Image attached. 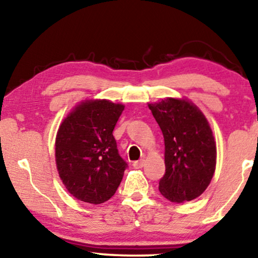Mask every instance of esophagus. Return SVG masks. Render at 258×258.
Instances as JSON below:
<instances>
[{"label":"esophagus","mask_w":258,"mask_h":258,"mask_svg":"<svg viewBox=\"0 0 258 258\" xmlns=\"http://www.w3.org/2000/svg\"><path fill=\"white\" fill-rule=\"evenodd\" d=\"M134 168H136V169H140V168H142L143 165H144V160L142 158V160H140V161H136V162H134Z\"/></svg>","instance_id":"obj_1"}]
</instances>
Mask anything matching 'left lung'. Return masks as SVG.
Returning <instances> with one entry per match:
<instances>
[{
    "label": "left lung",
    "instance_id": "left-lung-1",
    "mask_svg": "<svg viewBox=\"0 0 258 258\" xmlns=\"http://www.w3.org/2000/svg\"><path fill=\"white\" fill-rule=\"evenodd\" d=\"M164 137L165 174L160 192L175 203L202 195L216 168V144L202 111L185 100L168 97L149 104Z\"/></svg>",
    "mask_w": 258,
    "mask_h": 258
}]
</instances>
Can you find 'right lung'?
<instances>
[{
	"label": "right lung",
	"mask_w": 258,
	"mask_h": 258,
	"mask_svg": "<svg viewBox=\"0 0 258 258\" xmlns=\"http://www.w3.org/2000/svg\"><path fill=\"white\" fill-rule=\"evenodd\" d=\"M124 105L86 101L67 117L56 136V165L67 190L83 202L101 204L121 183L126 162L112 135Z\"/></svg>",
	"instance_id": "1"
}]
</instances>
